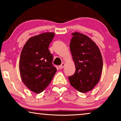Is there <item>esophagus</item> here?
Listing matches in <instances>:
<instances>
[{"label": "esophagus", "instance_id": "34e87169", "mask_svg": "<svg viewBox=\"0 0 121 121\" xmlns=\"http://www.w3.org/2000/svg\"><path fill=\"white\" fill-rule=\"evenodd\" d=\"M64 66H65V63H62V64H61L60 65H59V69H61L63 68L64 67Z\"/></svg>", "mask_w": 121, "mask_h": 121}]
</instances>
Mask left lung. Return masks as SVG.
<instances>
[{"label":"left lung","mask_w":121,"mask_h":121,"mask_svg":"<svg viewBox=\"0 0 121 121\" xmlns=\"http://www.w3.org/2000/svg\"><path fill=\"white\" fill-rule=\"evenodd\" d=\"M72 35L70 49L76 70L68 79L73 87L85 93L92 90L99 82L103 60L100 49L90 38L77 32Z\"/></svg>","instance_id":"8db88e82"}]
</instances>
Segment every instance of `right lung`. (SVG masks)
<instances>
[{
    "label": "right lung",
    "mask_w": 121,
    "mask_h": 121,
    "mask_svg": "<svg viewBox=\"0 0 121 121\" xmlns=\"http://www.w3.org/2000/svg\"><path fill=\"white\" fill-rule=\"evenodd\" d=\"M54 36L53 32H44L31 37L21 51L19 60L21 79L27 88L36 94L48 86L57 72L48 49Z\"/></svg>",
    "instance_id": "add662e5"
}]
</instances>
